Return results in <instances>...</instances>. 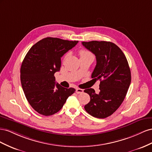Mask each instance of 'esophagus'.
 I'll use <instances>...</instances> for the list:
<instances>
[{"mask_svg":"<svg viewBox=\"0 0 152 152\" xmlns=\"http://www.w3.org/2000/svg\"><path fill=\"white\" fill-rule=\"evenodd\" d=\"M83 92V89H81L79 88H76V93L77 94H81Z\"/></svg>","mask_w":152,"mask_h":152,"instance_id":"1","label":"esophagus"}]
</instances>
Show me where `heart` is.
<instances>
[{
    "label": "heart",
    "instance_id": "1",
    "mask_svg": "<svg viewBox=\"0 0 152 152\" xmlns=\"http://www.w3.org/2000/svg\"><path fill=\"white\" fill-rule=\"evenodd\" d=\"M80 53V57H85V56H87V55H92L91 54L89 51H86V50H81L79 52Z\"/></svg>",
    "mask_w": 152,
    "mask_h": 152
}]
</instances>
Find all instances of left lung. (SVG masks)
Listing matches in <instances>:
<instances>
[{"label": "left lung", "instance_id": "8db88e82", "mask_svg": "<svg viewBox=\"0 0 152 152\" xmlns=\"http://www.w3.org/2000/svg\"><path fill=\"white\" fill-rule=\"evenodd\" d=\"M82 45L96 57L92 78L100 80L98 94L93 88L84 90L90 97L85 110L95 118H105L123 102L131 84V70L123 51L114 43L92 41Z\"/></svg>", "mask_w": 152, "mask_h": 152}]
</instances>
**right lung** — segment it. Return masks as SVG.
Segmentation results:
<instances>
[{
  "label": "right lung",
  "instance_id": "add662e5",
  "mask_svg": "<svg viewBox=\"0 0 152 152\" xmlns=\"http://www.w3.org/2000/svg\"><path fill=\"white\" fill-rule=\"evenodd\" d=\"M77 42L44 38L32 46L25 57L20 69L21 86L28 103L39 114L50 116L57 113L76 91L56 83L54 74L60 71L61 57Z\"/></svg>",
  "mask_w": 152,
  "mask_h": 152
}]
</instances>
